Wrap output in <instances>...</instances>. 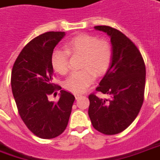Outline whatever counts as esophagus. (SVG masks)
<instances>
[{"instance_id":"1","label":"esophagus","mask_w":160,"mask_h":160,"mask_svg":"<svg viewBox=\"0 0 160 160\" xmlns=\"http://www.w3.org/2000/svg\"><path fill=\"white\" fill-rule=\"evenodd\" d=\"M81 96H82L81 94H75V98H76V99H78V98H79Z\"/></svg>"}]
</instances>
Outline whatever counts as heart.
Segmentation results:
<instances>
[{
	"mask_svg": "<svg viewBox=\"0 0 160 160\" xmlns=\"http://www.w3.org/2000/svg\"><path fill=\"white\" fill-rule=\"evenodd\" d=\"M64 49L56 48L51 55V65L55 71L66 74L69 70V54L82 55L81 67L84 69L73 73L66 79L64 86L67 90L81 93L94 82L96 73L105 72L112 61V50L107 41L98 40L90 35H80L69 40Z\"/></svg>",
	"mask_w": 160,
	"mask_h": 160,
	"instance_id": "heart-1",
	"label": "heart"
}]
</instances>
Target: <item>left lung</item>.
Segmentation results:
<instances>
[{"label":"left lung","mask_w":160,"mask_h":160,"mask_svg":"<svg viewBox=\"0 0 160 160\" xmlns=\"http://www.w3.org/2000/svg\"><path fill=\"white\" fill-rule=\"evenodd\" d=\"M111 38L112 57L97 91L110 96H89V117L96 130L106 135L123 132L132 123L144 101L145 65L139 50L122 32L109 26H96Z\"/></svg>","instance_id":"1"}]
</instances>
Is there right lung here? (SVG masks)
I'll list each match as a JSON object with an SVG mask.
<instances>
[{
    "label": "right lung",
    "mask_w": 160,
    "mask_h": 160,
    "mask_svg": "<svg viewBox=\"0 0 160 160\" xmlns=\"http://www.w3.org/2000/svg\"><path fill=\"white\" fill-rule=\"evenodd\" d=\"M64 36L65 32H47L33 39L21 51L11 74L12 92L22 119L36 136L44 139L63 132L75 101L64 90L57 103L48 99L57 86L52 82L51 55Z\"/></svg>",
    "instance_id": "add662e5"
}]
</instances>
